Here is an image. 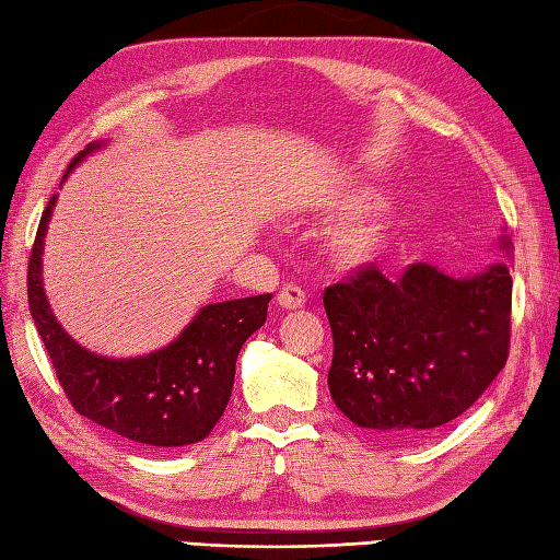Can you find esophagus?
I'll use <instances>...</instances> for the list:
<instances>
[{"label":"esophagus","instance_id":"34e87169","mask_svg":"<svg viewBox=\"0 0 560 560\" xmlns=\"http://www.w3.org/2000/svg\"><path fill=\"white\" fill-rule=\"evenodd\" d=\"M278 304L282 310H300L304 307V292L298 284H284L278 292Z\"/></svg>","mask_w":560,"mask_h":560}]
</instances>
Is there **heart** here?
I'll use <instances>...</instances> for the list:
<instances>
[{
	"instance_id": "obj_1",
	"label": "heart",
	"mask_w": 560,
	"mask_h": 560,
	"mask_svg": "<svg viewBox=\"0 0 560 560\" xmlns=\"http://www.w3.org/2000/svg\"><path fill=\"white\" fill-rule=\"evenodd\" d=\"M397 197L385 187L341 183L316 189L307 212L316 217L353 214L324 236V253L343 272H363L393 260L405 241L402 221L393 212Z\"/></svg>"
}]
</instances>
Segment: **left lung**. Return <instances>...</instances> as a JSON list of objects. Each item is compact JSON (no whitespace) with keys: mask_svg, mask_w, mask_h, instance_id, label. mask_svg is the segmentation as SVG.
I'll use <instances>...</instances> for the list:
<instances>
[{"mask_svg":"<svg viewBox=\"0 0 560 560\" xmlns=\"http://www.w3.org/2000/svg\"><path fill=\"white\" fill-rule=\"evenodd\" d=\"M500 248L512 256L504 234ZM324 310L334 334L331 399L373 434L409 441L448 424L508 363V262L463 278L415 262L397 282L363 270L326 288Z\"/></svg>","mask_w":560,"mask_h":560,"instance_id":"obj_1","label":"left lung"}]
</instances>
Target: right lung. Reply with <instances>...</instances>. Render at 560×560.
Instances as JSON below:
<instances>
[{"label": "right lung", "mask_w": 560, "mask_h": 560, "mask_svg": "<svg viewBox=\"0 0 560 560\" xmlns=\"http://www.w3.org/2000/svg\"><path fill=\"white\" fill-rule=\"evenodd\" d=\"M102 145L80 151L68 173ZM56 199L40 217L28 258V310L70 405L136 444L175 448L207 439L229 405L241 346L266 324L270 294L207 304L175 341L145 355L92 353L62 329L44 290V244Z\"/></svg>", "instance_id": "right-lung-1"}]
</instances>
